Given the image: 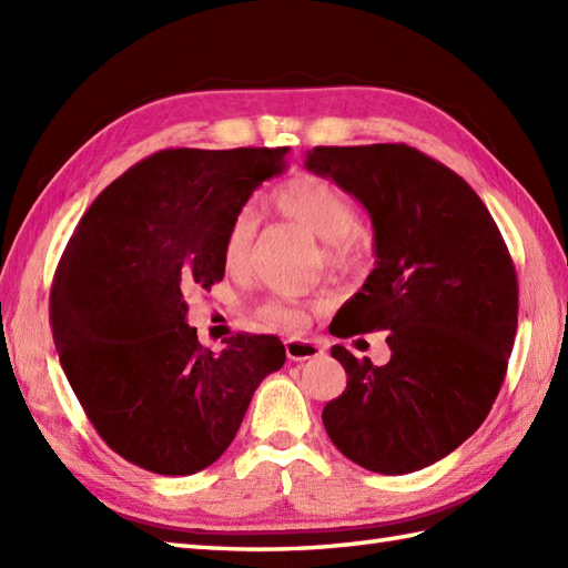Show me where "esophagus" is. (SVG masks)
I'll use <instances>...</instances> for the list:
<instances>
[{"label": "esophagus", "instance_id": "34e87169", "mask_svg": "<svg viewBox=\"0 0 568 568\" xmlns=\"http://www.w3.org/2000/svg\"><path fill=\"white\" fill-rule=\"evenodd\" d=\"M285 354L291 361H307V358H317L322 354V346L307 339H287L285 342Z\"/></svg>", "mask_w": 568, "mask_h": 568}]
</instances>
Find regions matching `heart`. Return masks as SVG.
<instances>
[{
  "instance_id": "heart-1",
  "label": "heart",
  "mask_w": 568,
  "mask_h": 568,
  "mask_svg": "<svg viewBox=\"0 0 568 568\" xmlns=\"http://www.w3.org/2000/svg\"><path fill=\"white\" fill-rule=\"evenodd\" d=\"M273 204L287 220L303 224L324 241V258L329 263L352 265L361 256V241L356 234L358 216L354 204L329 180L320 175L287 180L285 185L275 190ZM256 232L258 220L253 210L244 207L232 216L224 234V263L229 268H239L248 258ZM258 312L263 320L287 324V327L303 322V312L297 310L293 300H268Z\"/></svg>"
}]
</instances>
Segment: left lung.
I'll return each mask as SVG.
<instances>
[{
  "label": "left lung",
  "mask_w": 568,
  "mask_h": 568,
  "mask_svg": "<svg viewBox=\"0 0 568 568\" xmlns=\"http://www.w3.org/2000/svg\"><path fill=\"white\" fill-rule=\"evenodd\" d=\"M305 165L364 204L376 232V268L332 334L388 329L390 346L385 366L332 346L348 378L324 429L354 464L413 474L464 444L500 393L517 329L510 251L466 180L405 143L317 146Z\"/></svg>",
  "instance_id": "obj_1"
}]
</instances>
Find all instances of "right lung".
I'll return each mask as SVG.
<instances>
[{
    "label": "right lung",
    "mask_w": 568,
    "mask_h": 568,
    "mask_svg": "<svg viewBox=\"0 0 568 568\" xmlns=\"http://www.w3.org/2000/svg\"><path fill=\"white\" fill-rule=\"evenodd\" d=\"M287 149H165L100 192L51 285V327L84 415L126 462L161 476L207 468L253 390L285 364L273 334L214 354L185 324L190 291L224 277V234Z\"/></svg>",
    "instance_id": "add662e5"
}]
</instances>
